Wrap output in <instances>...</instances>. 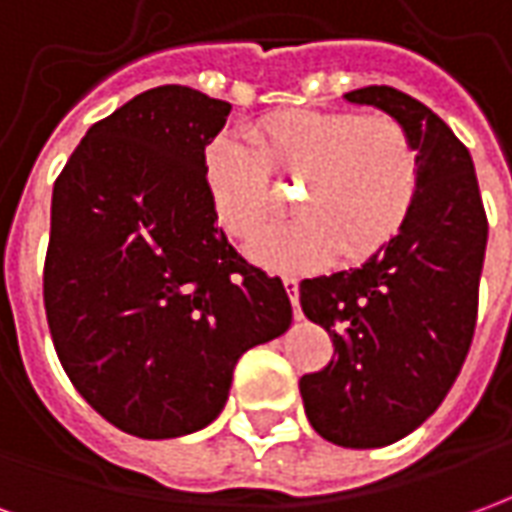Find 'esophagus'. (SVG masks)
Listing matches in <instances>:
<instances>
[{
	"mask_svg": "<svg viewBox=\"0 0 512 512\" xmlns=\"http://www.w3.org/2000/svg\"><path fill=\"white\" fill-rule=\"evenodd\" d=\"M282 285H285V290H288L290 304H293V318H296V321H301L304 315H301V307H299V279L285 277L282 279Z\"/></svg>",
	"mask_w": 512,
	"mask_h": 512,
	"instance_id": "obj_1",
	"label": "esophagus"
}]
</instances>
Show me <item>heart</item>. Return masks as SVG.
<instances>
[{
    "label": "heart",
    "mask_w": 512,
    "mask_h": 512,
    "mask_svg": "<svg viewBox=\"0 0 512 512\" xmlns=\"http://www.w3.org/2000/svg\"><path fill=\"white\" fill-rule=\"evenodd\" d=\"M238 136H216L202 153V180L216 222L233 238H252L271 213L268 175L301 178L299 219L249 246L260 266L299 274L340 252L362 260L395 238L422 180L417 142L392 117L290 109L257 120Z\"/></svg>",
    "instance_id": "obj_1"
}]
</instances>
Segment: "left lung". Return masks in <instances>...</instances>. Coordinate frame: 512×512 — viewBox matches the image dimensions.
Wrapping results in <instances>:
<instances>
[{
  "label": "left lung",
  "mask_w": 512,
  "mask_h": 512,
  "mask_svg": "<svg viewBox=\"0 0 512 512\" xmlns=\"http://www.w3.org/2000/svg\"><path fill=\"white\" fill-rule=\"evenodd\" d=\"M345 101L395 117L422 158L403 230L359 268L299 285L304 315L334 343L332 362L299 381L307 419L332 444L370 450L417 430L461 373L488 219L472 156L439 115L384 84Z\"/></svg>",
  "instance_id": "1"
}]
</instances>
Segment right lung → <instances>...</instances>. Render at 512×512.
Wrapping results in <instances>:
<instances>
[{
    "label": "right lung",
    "instance_id": "obj_1",
    "mask_svg": "<svg viewBox=\"0 0 512 512\" xmlns=\"http://www.w3.org/2000/svg\"><path fill=\"white\" fill-rule=\"evenodd\" d=\"M230 104L164 84L95 123L51 194L43 304L79 395L139 439L222 414L235 362L288 332L279 277L216 224L202 153Z\"/></svg>",
    "mask_w": 512,
    "mask_h": 512
}]
</instances>
